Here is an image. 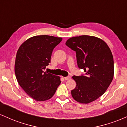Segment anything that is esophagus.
Here are the masks:
<instances>
[{"instance_id": "esophagus-1", "label": "esophagus", "mask_w": 127, "mask_h": 127, "mask_svg": "<svg viewBox=\"0 0 127 127\" xmlns=\"http://www.w3.org/2000/svg\"><path fill=\"white\" fill-rule=\"evenodd\" d=\"M64 79L66 80V81H68V80L70 79L71 77L70 76H67V77H64Z\"/></svg>"}]
</instances>
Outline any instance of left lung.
Here are the masks:
<instances>
[{
    "instance_id": "8db88e82",
    "label": "left lung",
    "mask_w": 127,
    "mask_h": 127,
    "mask_svg": "<svg viewBox=\"0 0 127 127\" xmlns=\"http://www.w3.org/2000/svg\"><path fill=\"white\" fill-rule=\"evenodd\" d=\"M65 45L76 51L78 67L85 76H73L76 86L72 97L78 103L88 104L105 93L114 75V62L107 43L95 36L82 35L70 37Z\"/></svg>"
}]
</instances>
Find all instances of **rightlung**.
Wrapping results in <instances>:
<instances>
[{
    "label": "right lung",
    "instance_id": "add662e5",
    "mask_svg": "<svg viewBox=\"0 0 127 127\" xmlns=\"http://www.w3.org/2000/svg\"><path fill=\"white\" fill-rule=\"evenodd\" d=\"M62 37L35 36L24 41L17 51L15 76L19 85L36 101L49 100L61 83L60 77L44 72L51 62L52 51Z\"/></svg>",
    "mask_w": 127,
    "mask_h": 127
}]
</instances>
